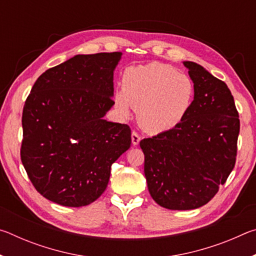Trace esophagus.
<instances>
[{"label": "esophagus", "instance_id": "obj_1", "mask_svg": "<svg viewBox=\"0 0 256 256\" xmlns=\"http://www.w3.org/2000/svg\"><path fill=\"white\" fill-rule=\"evenodd\" d=\"M140 140H141L140 136H138V134L136 131H133L132 132V144H133V146H138V142H140Z\"/></svg>", "mask_w": 256, "mask_h": 256}]
</instances>
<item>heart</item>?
Wrapping results in <instances>:
<instances>
[{
    "mask_svg": "<svg viewBox=\"0 0 256 256\" xmlns=\"http://www.w3.org/2000/svg\"><path fill=\"white\" fill-rule=\"evenodd\" d=\"M196 86L185 73L168 64L151 62L128 68L122 90L116 94V110L124 118L138 110V120L150 133H162L178 125L194 100Z\"/></svg>",
    "mask_w": 256,
    "mask_h": 256,
    "instance_id": "heart-1",
    "label": "heart"
}]
</instances>
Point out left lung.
I'll return each instance as SVG.
<instances>
[{
	"label": "left lung",
	"instance_id": "8db88e82",
	"mask_svg": "<svg viewBox=\"0 0 256 256\" xmlns=\"http://www.w3.org/2000/svg\"><path fill=\"white\" fill-rule=\"evenodd\" d=\"M183 64L196 86L188 112L175 128L140 142L150 196L170 210L198 209L216 196L235 166L240 134L227 84L200 64Z\"/></svg>",
	"mask_w": 256,
	"mask_h": 256
}]
</instances>
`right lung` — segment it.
I'll return each instance as SVG.
<instances>
[{
    "instance_id": "obj_1",
    "label": "right lung",
    "mask_w": 256,
    "mask_h": 256,
    "mask_svg": "<svg viewBox=\"0 0 256 256\" xmlns=\"http://www.w3.org/2000/svg\"><path fill=\"white\" fill-rule=\"evenodd\" d=\"M120 52L76 55L34 82L22 112L21 162L38 192L64 206L102 196L131 128L104 116L114 105Z\"/></svg>"
}]
</instances>
